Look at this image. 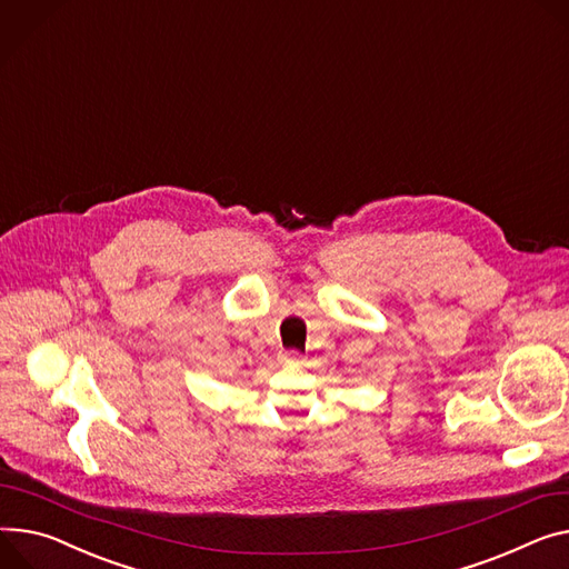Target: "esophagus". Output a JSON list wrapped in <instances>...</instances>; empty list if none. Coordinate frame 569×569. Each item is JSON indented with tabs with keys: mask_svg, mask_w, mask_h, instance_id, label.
<instances>
[{
	"mask_svg": "<svg viewBox=\"0 0 569 569\" xmlns=\"http://www.w3.org/2000/svg\"><path fill=\"white\" fill-rule=\"evenodd\" d=\"M280 362L282 365H300L302 356L298 351H284V353H280Z\"/></svg>",
	"mask_w": 569,
	"mask_h": 569,
	"instance_id": "esophagus-1",
	"label": "esophagus"
}]
</instances>
